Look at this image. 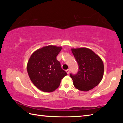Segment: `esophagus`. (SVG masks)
Here are the masks:
<instances>
[{"mask_svg":"<svg viewBox=\"0 0 123 123\" xmlns=\"http://www.w3.org/2000/svg\"><path fill=\"white\" fill-rule=\"evenodd\" d=\"M66 72H67V74H69V72H70V70H69V69H67L66 70Z\"/></svg>","mask_w":123,"mask_h":123,"instance_id":"esophagus-1","label":"esophagus"}]
</instances>
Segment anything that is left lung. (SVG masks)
Instances as JSON below:
<instances>
[{"label": "left lung", "mask_w": 123, "mask_h": 123, "mask_svg": "<svg viewBox=\"0 0 123 123\" xmlns=\"http://www.w3.org/2000/svg\"><path fill=\"white\" fill-rule=\"evenodd\" d=\"M72 51L79 66L76 74H70L74 86L82 91H88L94 88L103 77L104 68L102 60L86 48L72 49Z\"/></svg>", "instance_id": "1"}]
</instances>
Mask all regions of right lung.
Listing matches in <instances>:
<instances>
[{
	"label": "right lung",
	"instance_id": "add662e5",
	"mask_svg": "<svg viewBox=\"0 0 123 123\" xmlns=\"http://www.w3.org/2000/svg\"><path fill=\"white\" fill-rule=\"evenodd\" d=\"M62 48L48 45L32 54L27 64L30 80L39 89L51 92L57 89L62 79L67 75L56 57Z\"/></svg>",
	"mask_w": 123,
	"mask_h": 123
}]
</instances>
